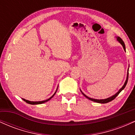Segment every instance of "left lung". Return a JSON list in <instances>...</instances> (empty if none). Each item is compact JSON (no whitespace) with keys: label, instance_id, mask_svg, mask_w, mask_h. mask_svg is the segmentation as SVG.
<instances>
[{"label":"left lung","instance_id":"left-lung-1","mask_svg":"<svg viewBox=\"0 0 135 135\" xmlns=\"http://www.w3.org/2000/svg\"><path fill=\"white\" fill-rule=\"evenodd\" d=\"M116 38H117V41L119 42V43H120V44L122 45V47H123L124 48V50L126 51V47H125V44H124V42L121 39V38H120L119 37H116ZM128 72H129V68H128V73H127V77H126V81H125L124 84V85L122 86V87L120 88V89L118 91V92H117L115 94H114V95L112 96V97H109V98H105V99H101V100H98V99H94V98H89L88 97V96H86V94H85L84 93H83V91H81V89H80V92L82 93V94H83L84 96L86 98L89 99V100H91V101L93 102H97V103H108V102L112 101L114 99H115L116 97H117V96L118 95V94L120 93V92H121L122 90H123L124 89V88L126 87V84H127V83H128V74H129V73H128Z\"/></svg>","mask_w":135,"mask_h":135}]
</instances>
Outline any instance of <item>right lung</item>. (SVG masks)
Segmentation results:
<instances>
[{
  "label": "right lung",
  "mask_w": 135,
  "mask_h": 135,
  "mask_svg": "<svg viewBox=\"0 0 135 135\" xmlns=\"http://www.w3.org/2000/svg\"><path fill=\"white\" fill-rule=\"evenodd\" d=\"M58 87H57L56 91H55V93L53 94V95H52V97H51L50 98H48L47 100H43V101H40V102H31V101H29V100H25V99H24V98H22V100H23V101H25V102H27V103H28V104H31V105H38V104H42V103H45V102H48V101H49V100H51V99L52 98L54 97V96H55V94H56V93L57 90H58Z\"/></svg>",
  "instance_id": "right-lung-1"
}]
</instances>
